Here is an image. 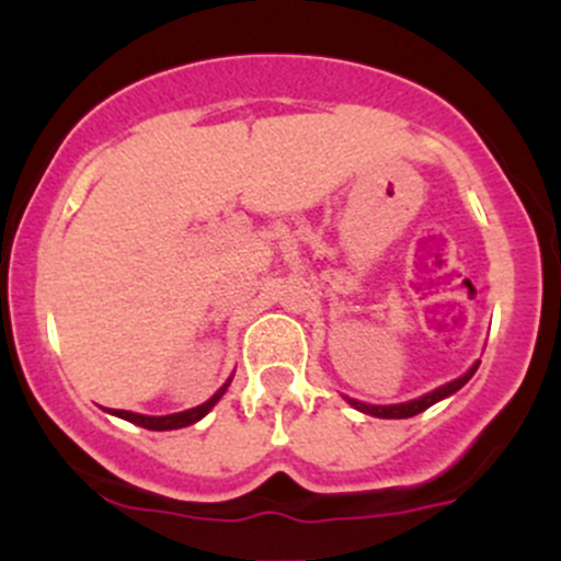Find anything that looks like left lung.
Here are the masks:
<instances>
[{
  "label": "left lung",
  "instance_id": "left-lung-1",
  "mask_svg": "<svg viewBox=\"0 0 561 561\" xmlns=\"http://www.w3.org/2000/svg\"><path fill=\"white\" fill-rule=\"evenodd\" d=\"M477 367H480V364H474V367H471L466 375H460L458 380H449L447 386H442V389L431 391V394H425V397H419V400L400 402V405H367V402L351 400V405L358 408V411H362V413H369V416H380V419H408V416H416V413L427 411V408L436 405L438 400H444V397L455 394V391H458L460 386L469 383L471 375L477 373Z\"/></svg>",
  "mask_w": 561,
  "mask_h": 561
}]
</instances>
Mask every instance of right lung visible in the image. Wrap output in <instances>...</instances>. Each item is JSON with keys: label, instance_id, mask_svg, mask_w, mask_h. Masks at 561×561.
I'll return each instance as SVG.
<instances>
[{"label": "right lung", "instance_id": "add662e5", "mask_svg": "<svg viewBox=\"0 0 561 561\" xmlns=\"http://www.w3.org/2000/svg\"><path fill=\"white\" fill-rule=\"evenodd\" d=\"M227 386H230V380H227V383L221 386V389L216 391L208 402L192 408V411L170 413V416H145V413H130V411H112V413H117L119 419H128V422H134V425H139V427H148V431H178V427H188V425H194V422H199V419H203L205 413H208L210 408L221 400V394L227 391Z\"/></svg>", "mask_w": 561, "mask_h": 561}]
</instances>
